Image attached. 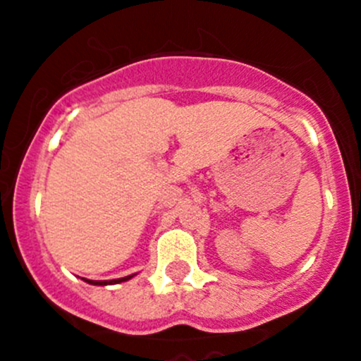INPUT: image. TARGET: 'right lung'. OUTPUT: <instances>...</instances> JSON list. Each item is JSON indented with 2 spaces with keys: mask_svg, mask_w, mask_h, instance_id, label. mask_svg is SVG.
<instances>
[{
  "mask_svg": "<svg viewBox=\"0 0 361 361\" xmlns=\"http://www.w3.org/2000/svg\"><path fill=\"white\" fill-rule=\"evenodd\" d=\"M133 278V274L131 276H126V278H119V279H110V281H94V279H85L87 283H90V285H116V283H121V281H128V279Z\"/></svg>",
  "mask_w": 361,
  "mask_h": 361,
  "instance_id": "obj_1",
  "label": "right lung"
}]
</instances>
